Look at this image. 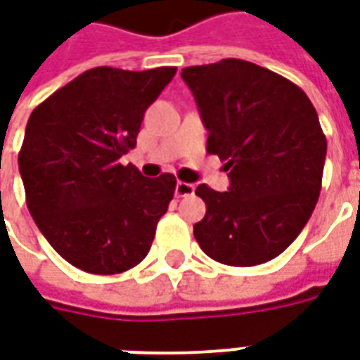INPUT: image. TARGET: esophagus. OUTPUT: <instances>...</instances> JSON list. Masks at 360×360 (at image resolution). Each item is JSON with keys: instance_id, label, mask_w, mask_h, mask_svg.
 <instances>
[{"instance_id": "esophagus-1", "label": "esophagus", "mask_w": 360, "mask_h": 360, "mask_svg": "<svg viewBox=\"0 0 360 360\" xmlns=\"http://www.w3.org/2000/svg\"><path fill=\"white\" fill-rule=\"evenodd\" d=\"M195 193V185H191V183H183V181H179L177 185H175V196H179V198H183V196H191Z\"/></svg>"}]
</instances>
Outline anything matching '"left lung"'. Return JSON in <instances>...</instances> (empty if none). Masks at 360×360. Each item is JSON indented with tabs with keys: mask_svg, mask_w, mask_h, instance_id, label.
Here are the masks:
<instances>
[{
	"mask_svg": "<svg viewBox=\"0 0 360 360\" xmlns=\"http://www.w3.org/2000/svg\"><path fill=\"white\" fill-rule=\"evenodd\" d=\"M208 131L206 150L226 162L229 188L198 185L206 216L195 239L216 262L264 264L297 239L322 187L326 136L297 84L243 59L183 69Z\"/></svg>",
	"mask_w": 360,
	"mask_h": 360,
	"instance_id": "1",
	"label": "left lung"
}]
</instances>
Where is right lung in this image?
Segmentation results:
<instances>
[{
	"mask_svg": "<svg viewBox=\"0 0 360 360\" xmlns=\"http://www.w3.org/2000/svg\"><path fill=\"white\" fill-rule=\"evenodd\" d=\"M177 67H96L44 100L27 123L19 172L36 226L89 274H121L148 255L175 177H144L119 158L136 146L144 111Z\"/></svg>",
	"mask_w": 360,
	"mask_h": 360,
	"instance_id": "1",
	"label": "right lung"
}]
</instances>
